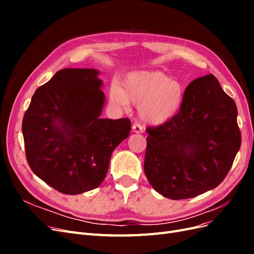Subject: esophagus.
Returning <instances> with one entry per match:
<instances>
[{"mask_svg":"<svg viewBox=\"0 0 254 254\" xmlns=\"http://www.w3.org/2000/svg\"><path fill=\"white\" fill-rule=\"evenodd\" d=\"M143 130H144L143 126H141L139 123H134V124L132 125V132H134V133H141V132H143Z\"/></svg>","mask_w":254,"mask_h":254,"instance_id":"esophagus-1","label":"esophagus"}]
</instances>
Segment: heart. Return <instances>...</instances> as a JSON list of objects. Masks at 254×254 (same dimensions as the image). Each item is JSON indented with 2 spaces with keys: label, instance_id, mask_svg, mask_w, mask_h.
Instances as JSON below:
<instances>
[{
  "label": "heart",
  "instance_id": "1",
  "mask_svg": "<svg viewBox=\"0 0 254 254\" xmlns=\"http://www.w3.org/2000/svg\"><path fill=\"white\" fill-rule=\"evenodd\" d=\"M110 102L128 109L130 102L137 105V115L150 126H160L173 120L184 101L182 84L159 71H136L127 74L121 84L113 82Z\"/></svg>",
  "mask_w": 254,
  "mask_h": 254
}]
</instances>
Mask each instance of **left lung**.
Returning <instances> with one entry per match:
<instances>
[{"instance_id":"left-lung-1","label":"left lung","mask_w":254,"mask_h":254,"mask_svg":"<svg viewBox=\"0 0 254 254\" xmlns=\"http://www.w3.org/2000/svg\"><path fill=\"white\" fill-rule=\"evenodd\" d=\"M146 131L145 175L158 193L174 200L219 186L242 142L236 105L212 74L189 84L173 120Z\"/></svg>"}]
</instances>
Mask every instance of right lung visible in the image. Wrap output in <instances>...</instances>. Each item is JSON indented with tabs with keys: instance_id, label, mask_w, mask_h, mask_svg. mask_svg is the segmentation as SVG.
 <instances>
[{
	"instance_id": "1",
	"label": "right lung",
	"mask_w": 254,
	"mask_h": 254,
	"mask_svg": "<svg viewBox=\"0 0 254 254\" xmlns=\"http://www.w3.org/2000/svg\"><path fill=\"white\" fill-rule=\"evenodd\" d=\"M95 68H64L32 97L22 122L26 159L53 189L78 195L101 186L128 119H102L106 101Z\"/></svg>"
}]
</instances>
